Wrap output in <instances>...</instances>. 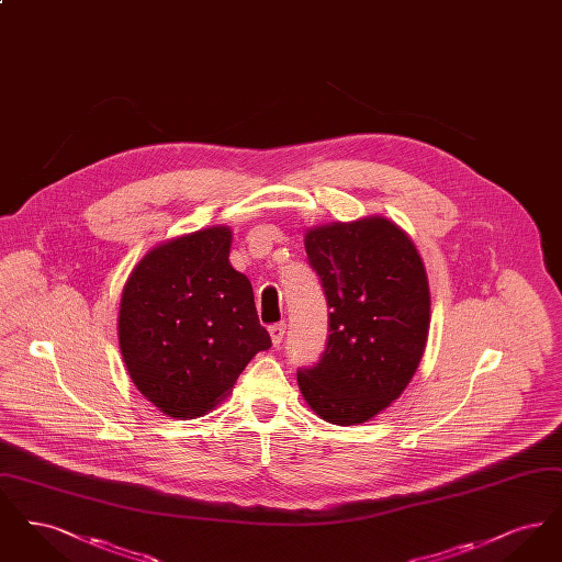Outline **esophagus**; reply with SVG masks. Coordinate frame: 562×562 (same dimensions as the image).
Returning <instances> with one entry per match:
<instances>
[{
  "label": "esophagus",
  "instance_id": "esophagus-1",
  "mask_svg": "<svg viewBox=\"0 0 562 562\" xmlns=\"http://www.w3.org/2000/svg\"><path fill=\"white\" fill-rule=\"evenodd\" d=\"M286 335V324L284 322H278V324H271L269 326V337H271V344L273 346H280L282 339Z\"/></svg>",
  "mask_w": 562,
  "mask_h": 562
}]
</instances>
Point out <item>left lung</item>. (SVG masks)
<instances>
[{"instance_id":"1","label":"left lung","mask_w":562,"mask_h":562,"mask_svg":"<svg viewBox=\"0 0 562 562\" xmlns=\"http://www.w3.org/2000/svg\"><path fill=\"white\" fill-rule=\"evenodd\" d=\"M307 263L326 296L321 360L296 371L299 390L322 419L364 424L396 401L424 356L428 276L408 236L387 218L307 232Z\"/></svg>"}]
</instances>
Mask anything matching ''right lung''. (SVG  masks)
Segmentation results:
<instances>
[{"instance_id":"1","label":"right lung","mask_w":562,"mask_h":562,"mask_svg":"<svg viewBox=\"0 0 562 562\" xmlns=\"http://www.w3.org/2000/svg\"><path fill=\"white\" fill-rule=\"evenodd\" d=\"M232 232L211 227L154 248L120 303V349L134 385L170 417L213 408L255 353L271 348Z\"/></svg>"}]
</instances>
